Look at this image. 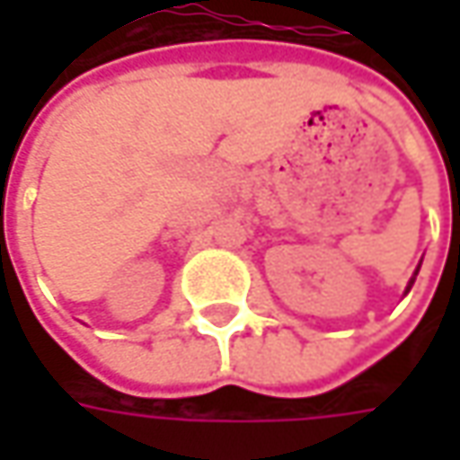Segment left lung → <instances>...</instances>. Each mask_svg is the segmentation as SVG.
Masks as SVG:
<instances>
[{
    "label": "left lung",
    "mask_w": 460,
    "mask_h": 460,
    "mask_svg": "<svg viewBox=\"0 0 460 460\" xmlns=\"http://www.w3.org/2000/svg\"><path fill=\"white\" fill-rule=\"evenodd\" d=\"M417 271H420V266H417ZM417 271H415V276H417ZM415 276H412V279H410V284H407V292H410V289H412V284H415Z\"/></svg>",
    "instance_id": "1"
}]
</instances>
